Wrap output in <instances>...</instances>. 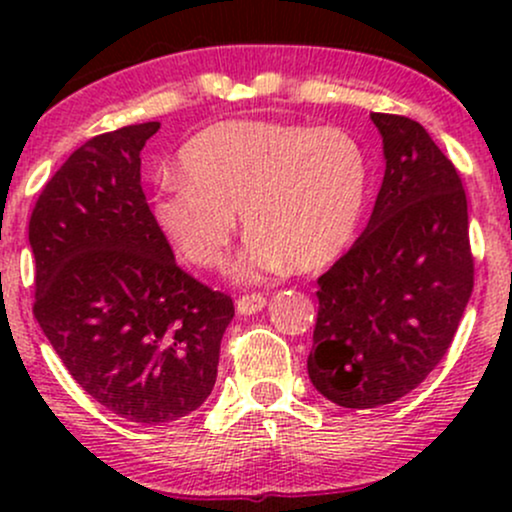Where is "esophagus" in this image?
I'll return each instance as SVG.
<instances>
[{"label":"esophagus","instance_id":"1","mask_svg":"<svg viewBox=\"0 0 512 512\" xmlns=\"http://www.w3.org/2000/svg\"><path fill=\"white\" fill-rule=\"evenodd\" d=\"M267 305V298L262 293H250V296H243L236 301V310L240 315H255Z\"/></svg>","mask_w":512,"mask_h":512}]
</instances>
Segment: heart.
I'll use <instances>...</instances> for the list:
<instances>
[{
	"label": "heart",
	"instance_id": "1",
	"mask_svg": "<svg viewBox=\"0 0 512 512\" xmlns=\"http://www.w3.org/2000/svg\"><path fill=\"white\" fill-rule=\"evenodd\" d=\"M178 178L154 197L158 231L187 262L219 269L248 228L240 281L315 272L354 240L368 199V158L354 134L279 120H228L180 149Z\"/></svg>",
	"mask_w": 512,
	"mask_h": 512
}]
</instances>
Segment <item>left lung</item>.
Here are the masks:
<instances>
[{
	"label": "left lung",
	"mask_w": 512,
	"mask_h": 512,
	"mask_svg": "<svg viewBox=\"0 0 512 512\" xmlns=\"http://www.w3.org/2000/svg\"><path fill=\"white\" fill-rule=\"evenodd\" d=\"M385 175L368 226L317 279L310 383L344 409L409 395L438 366L474 286L467 197L419 122L370 113Z\"/></svg>",
	"instance_id": "left-lung-1"
}]
</instances>
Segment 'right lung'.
Segmentation results:
<instances>
[{"instance_id": "obj_1", "label": "right lung", "mask_w": 512, "mask_h": 512, "mask_svg": "<svg viewBox=\"0 0 512 512\" xmlns=\"http://www.w3.org/2000/svg\"><path fill=\"white\" fill-rule=\"evenodd\" d=\"M161 122L98 134L43 187L28 223L33 315L72 378L105 409L170 424L216 383L231 296L175 264L142 192Z\"/></svg>"}]
</instances>
